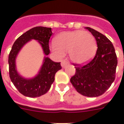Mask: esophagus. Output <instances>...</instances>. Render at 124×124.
<instances>
[{
	"instance_id": "1",
	"label": "esophagus",
	"mask_w": 124,
	"mask_h": 124,
	"mask_svg": "<svg viewBox=\"0 0 124 124\" xmlns=\"http://www.w3.org/2000/svg\"><path fill=\"white\" fill-rule=\"evenodd\" d=\"M68 64V62L66 61V60H62V62H61V66H62V67L64 68L66 66H67Z\"/></svg>"
}]
</instances>
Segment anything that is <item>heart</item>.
I'll list each match as a JSON object with an SVG mask.
<instances>
[{
	"label": "heart",
	"mask_w": 124,
	"mask_h": 124,
	"mask_svg": "<svg viewBox=\"0 0 124 124\" xmlns=\"http://www.w3.org/2000/svg\"><path fill=\"white\" fill-rule=\"evenodd\" d=\"M52 52L58 58L68 52L71 61L77 64L86 63L91 59L96 50V41L88 31L65 32L57 36L55 43L50 46Z\"/></svg>",
	"instance_id": "b5f03b06"
}]
</instances>
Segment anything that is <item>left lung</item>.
Segmentation results:
<instances>
[{
	"mask_svg": "<svg viewBox=\"0 0 124 124\" xmlns=\"http://www.w3.org/2000/svg\"><path fill=\"white\" fill-rule=\"evenodd\" d=\"M97 42L95 56L85 64H73L75 74L70 82L78 93L87 97H98L106 92L116 78L117 64L114 47L106 36L93 28L86 27Z\"/></svg>",
	"mask_w": 124,
	"mask_h": 124,
	"instance_id": "obj_1",
	"label": "left lung"
}]
</instances>
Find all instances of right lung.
Here are the masks:
<instances>
[{
	"label": "right lung",
	"instance_id": "1",
	"mask_svg": "<svg viewBox=\"0 0 124 124\" xmlns=\"http://www.w3.org/2000/svg\"><path fill=\"white\" fill-rule=\"evenodd\" d=\"M52 34L51 28L36 26L19 36L12 45L8 56L9 76L13 84L23 95L31 98L42 96L48 91L54 81L55 74L62 68L60 62H53L49 58H44V64L38 75L32 79H25L16 72L15 59L21 48L32 39L38 40L46 55L50 54L49 40Z\"/></svg>",
	"mask_w": 124,
	"mask_h": 124
}]
</instances>
